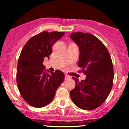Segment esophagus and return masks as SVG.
<instances>
[{
	"instance_id": "34e87169",
	"label": "esophagus",
	"mask_w": 129,
	"mask_h": 129,
	"mask_svg": "<svg viewBox=\"0 0 129 129\" xmlns=\"http://www.w3.org/2000/svg\"><path fill=\"white\" fill-rule=\"evenodd\" d=\"M70 77L68 76V75H67V74H65V79L66 80H67V79H70Z\"/></svg>"
}]
</instances>
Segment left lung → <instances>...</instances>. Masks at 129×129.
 Segmentation results:
<instances>
[{
    "instance_id": "left-lung-1",
    "label": "left lung",
    "mask_w": 129,
    "mask_h": 129,
    "mask_svg": "<svg viewBox=\"0 0 129 129\" xmlns=\"http://www.w3.org/2000/svg\"><path fill=\"white\" fill-rule=\"evenodd\" d=\"M70 38L80 50L79 72L86 75L79 81L73 77L76 86L70 92L75 105L84 110H92L105 102L111 90L114 79L113 65L108 49L103 43L92 34L72 33Z\"/></svg>"
}]
</instances>
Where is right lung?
I'll use <instances>...</instances> for the list:
<instances>
[{
  "label": "right lung",
  "mask_w": 129,
  "mask_h": 129,
  "mask_svg": "<svg viewBox=\"0 0 129 129\" xmlns=\"http://www.w3.org/2000/svg\"><path fill=\"white\" fill-rule=\"evenodd\" d=\"M65 33L43 31L29 39L21 50L17 70V83L21 95L36 108L46 106L54 98L56 89L64 80L60 70L44 71L45 57L49 58L53 44Z\"/></svg>",
  "instance_id": "1"
}]
</instances>
